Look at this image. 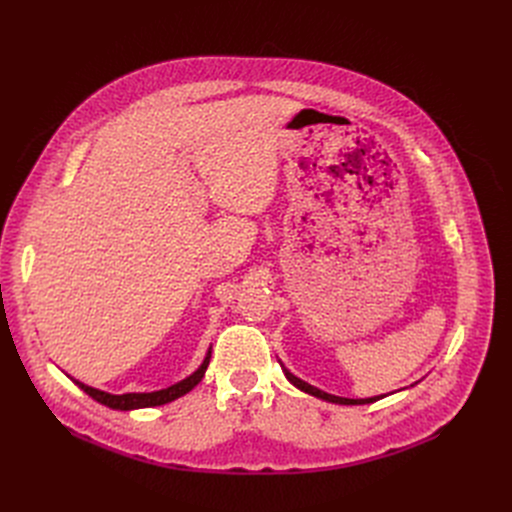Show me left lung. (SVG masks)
Returning a JSON list of instances; mask_svg holds the SVG:
<instances>
[{
  "label": "left lung",
  "mask_w": 512,
  "mask_h": 512,
  "mask_svg": "<svg viewBox=\"0 0 512 512\" xmlns=\"http://www.w3.org/2000/svg\"><path fill=\"white\" fill-rule=\"evenodd\" d=\"M285 371V377L294 383L298 389H302V392H306V394H310V396H316V398H321V400H327V402H333V404H371V402H375V400H379V398H364V400H350V398H339V396H331V394H327V392H321V389H316V387H312L310 383H306V381H302V379H298L296 375H291L287 369H283Z\"/></svg>",
  "instance_id": "left-lung-1"
}]
</instances>
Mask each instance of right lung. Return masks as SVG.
Masks as SVG:
<instances>
[{
    "instance_id": "right-lung-1",
    "label": "right lung",
    "mask_w": 512,
    "mask_h": 512,
    "mask_svg": "<svg viewBox=\"0 0 512 512\" xmlns=\"http://www.w3.org/2000/svg\"><path fill=\"white\" fill-rule=\"evenodd\" d=\"M208 364H210V352H208V356H206L204 362H202V367H200L196 373L189 375L187 379H183V381H179V383H175V385H170V387H166V389H160V392H150V394H123V396H114V394H108V392H100V389L89 387V385H85V383H81V381H75V383L83 389V392H85L87 396H91L95 402H100V404H104V406H110V408H116V410L150 408V406H160V404H166V402H173V400L185 396L187 392H191V389L202 381V377H204V373H206V369H208Z\"/></svg>"
}]
</instances>
